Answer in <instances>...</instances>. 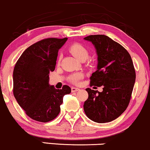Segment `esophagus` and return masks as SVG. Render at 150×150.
<instances>
[{
  "label": "esophagus",
  "instance_id": "obj_1",
  "mask_svg": "<svg viewBox=\"0 0 150 150\" xmlns=\"http://www.w3.org/2000/svg\"><path fill=\"white\" fill-rule=\"evenodd\" d=\"M80 89H78V88H76V87H71V91L72 92H76V91H79Z\"/></svg>",
  "mask_w": 150,
  "mask_h": 150
}]
</instances>
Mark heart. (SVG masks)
Listing matches in <instances>:
<instances>
[{
  "label": "heart",
  "mask_w": 150,
  "mask_h": 150,
  "mask_svg": "<svg viewBox=\"0 0 150 150\" xmlns=\"http://www.w3.org/2000/svg\"><path fill=\"white\" fill-rule=\"evenodd\" d=\"M69 51L70 53L73 54L74 57H76L79 60L84 61L88 59L89 55V50L86 47L80 43H74L71 45L69 47ZM59 61H60V57H59ZM83 78V74L81 73H75L70 75L68 77V81L73 84H77L80 82L81 79Z\"/></svg>",
  "instance_id": "heart-1"
}]
</instances>
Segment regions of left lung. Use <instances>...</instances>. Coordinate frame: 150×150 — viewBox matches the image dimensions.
I'll return each instance as SVG.
<instances>
[{
	"instance_id": "obj_1",
	"label": "left lung",
	"mask_w": 150,
	"mask_h": 150,
	"mask_svg": "<svg viewBox=\"0 0 150 150\" xmlns=\"http://www.w3.org/2000/svg\"><path fill=\"white\" fill-rule=\"evenodd\" d=\"M84 40L93 43L98 55L97 70L90 77V86H103V91L86 89L89 97L84 103L86 116L97 123L115 120L129 105L136 71L128 51L105 35H91Z\"/></svg>"
}]
</instances>
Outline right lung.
Wrapping results in <instances>:
<instances>
[{"label": "right lung", "instance_id": "right-lung-1", "mask_svg": "<svg viewBox=\"0 0 150 150\" xmlns=\"http://www.w3.org/2000/svg\"><path fill=\"white\" fill-rule=\"evenodd\" d=\"M49 38L28 47L19 58L13 71V94L32 120L48 122L58 116L68 85L56 89L49 84V74L55 69L58 52L67 40Z\"/></svg>", "mask_w": 150, "mask_h": 150}]
</instances>
